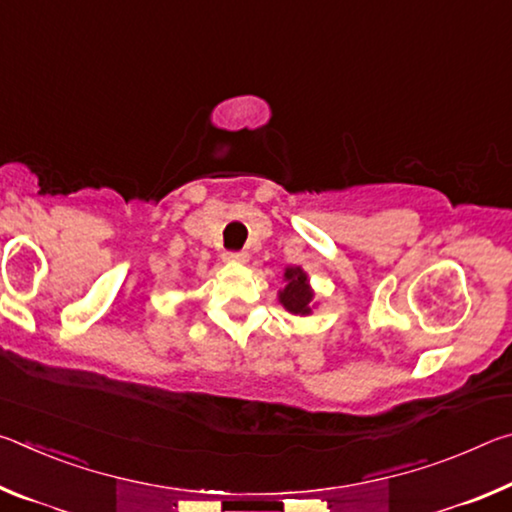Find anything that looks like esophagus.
Returning a JSON list of instances; mask_svg holds the SVG:
<instances>
[{
    "mask_svg": "<svg viewBox=\"0 0 512 512\" xmlns=\"http://www.w3.org/2000/svg\"><path fill=\"white\" fill-rule=\"evenodd\" d=\"M223 259H225V262L244 264V262H248V253H246V250H228V253H223Z\"/></svg>",
    "mask_w": 512,
    "mask_h": 512,
    "instance_id": "esophagus-1",
    "label": "esophagus"
}]
</instances>
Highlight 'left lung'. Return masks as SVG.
Segmentation results:
<instances>
[{
    "mask_svg": "<svg viewBox=\"0 0 512 512\" xmlns=\"http://www.w3.org/2000/svg\"><path fill=\"white\" fill-rule=\"evenodd\" d=\"M284 282L287 287L277 293L282 307L296 316H309L311 305H314V291L309 287L307 273L300 266H289L284 268Z\"/></svg>",
    "mask_w": 512,
    "mask_h": 512,
    "instance_id": "8db88e82",
    "label": "left lung"
}]
</instances>
